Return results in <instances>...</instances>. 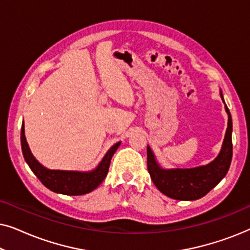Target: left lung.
Returning <instances> with one entry per match:
<instances>
[{
	"label": "left lung",
	"mask_w": 250,
	"mask_h": 250,
	"mask_svg": "<svg viewBox=\"0 0 250 250\" xmlns=\"http://www.w3.org/2000/svg\"><path fill=\"white\" fill-rule=\"evenodd\" d=\"M221 98L224 102L222 92ZM225 111L228 114V128L223 145L216 158L206 165L191 168H164L157 162L151 148L146 146L149 174L160 192L176 200H197L206 196L227 175L232 159V118L227 104Z\"/></svg>",
	"instance_id": "obj_1"
}]
</instances>
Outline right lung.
<instances>
[{
    "label": "right lung",
    "instance_id": "obj_1",
    "mask_svg": "<svg viewBox=\"0 0 250 250\" xmlns=\"http://www.w3.org/2000/svg\"><path fill=\"white\" fill-rule=\"evenodd\" d=\"M21 149L26 163L30 169L35 174L43 186L56 193L67 194V196H82L86 194L100 186L104 177L107 176L109 166L112 156L121 146L122 142H117L108 150L107 153L98 164V166L92 170H62L49 169L44 167L30 151L28 143L25 136V125L21 126Z\"/></svg>",
    "mask_w": 250,
    "mask_h": 250
}]
</instances>
